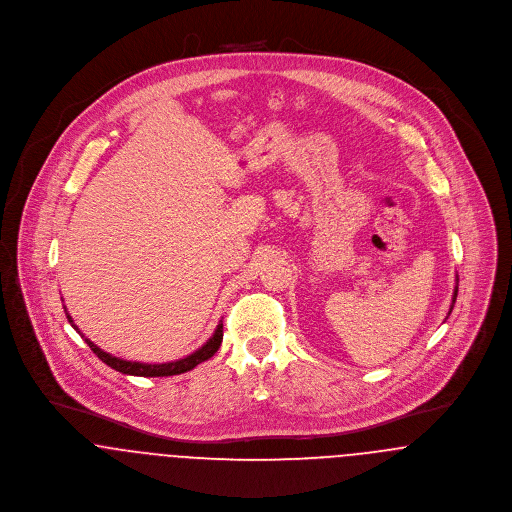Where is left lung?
I'll return each instance as SVG.
<instances>
[{"label":"left lung","instance_id":"1","mask_svg":"<svg viewBox=\"0 0 512 512\" xmlns=\"http://www.w3.org/2000/svg\"><path fill=\"white\" fill-rule=\"evenodd\" d=\"M455 298H457V286H455L454 298H452V308H454ZM452 308H450V312H452Z\"/></svg>","mask_w":512,"mask_h":512}]
</instances>
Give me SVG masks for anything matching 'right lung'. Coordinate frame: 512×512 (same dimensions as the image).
Returning <instances> with one entry per match:
<instances>
[{"label":"right lung","mask_w":512,"mask_h":512,"mask_svg":"<svg viewBox=\"0 0 512 512\" xmlns=\"http://www.w3.org/2000/svg\"><path fill=\"white\" fill-rule=\"evenodd\" d=\"M66 318H68V322L72 324V328L80 334V330L74 326V322H72V318H70V314L66 312ZM82 336V334H80ZM84 338V336H82ZM86 343L90 345V349L108 365V367H112L115 371H119V373H123V375H135V377H171V375H180V373H186V371H190V369H194L198 363H202V361H206V359H210L218 349H220V345H222V340H224V324H218V328H216V332H214V336L210 338V340L206 341L200 349H196L194 353H190V355H186L184 359H178V361H171V363H155V365H151V363H139V361H125V359H119V357H114V355H110V353H106L104 349H100L98 345H94L92 341L88 340V338H84Z\"/></svg>","instance_id":"right-lung-1"}]
</instances>
